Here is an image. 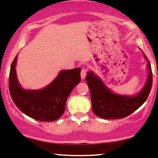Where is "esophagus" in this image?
Segmentation results:
<instances>
[{
    "label": "esophagus",
    "mask_w": 158,
    "mask_h": 158,
    "mask_svg": "<svg viewBox=\"0 0 158 158\" xmlns=\"http://www.w3.org/2000/svg\"><path fill=\"white\" fill-rule=\"evenodd\" d=\"M86 74H87V69L85 68H83L81 70V79L83 80L85 78L86 76Z\"/></svg>",
    "instance_id": "esophagus-1"
}]
</instances>
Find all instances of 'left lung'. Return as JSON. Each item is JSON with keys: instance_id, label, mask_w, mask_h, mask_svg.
<instances>
[{"instance_id": "left-lung-1", "label": "left lung", "mask_w": 158, "mask_h": 158, "mask_svg": "<svg viewBox=\"0 0 158 158\" xmlns=\"http://www.w3.org/2000/svg\"><path fill=\"white\" fill-rule=\"evenodd\" d=\"M148 61L149 75L148 81L141 91L135 96L116 95L108 89L103 82L92 72H88L85 81L90 91L93 112L105 119H115L126 117L135 111L145 102L152 85V73L150 62Z\"/></svg>"}]
</instances>
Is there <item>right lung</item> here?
Returning a JSON list of instances; mask_svg holds the SVG:
<instances>
[{
    "label": "right lung",
    "mask_w": 158,
    "mask_h": 158,
    "mask_svg": "<svg viewBox=\"0 0 158 158\" xmlns=\"http://www.w3.org/2000/svg\"><path fill=\"white\" fill-rule=\"evenodd\" d=\"M17 55L10 65L8 87L15 105L26 115L40 122H52L65 110L69 95L81 81V69L62 70L51 84L42 90H24L19 84L16 67Z\"/></svg>",
    "instance_id": "right-lung-1"
}]
</instances>
